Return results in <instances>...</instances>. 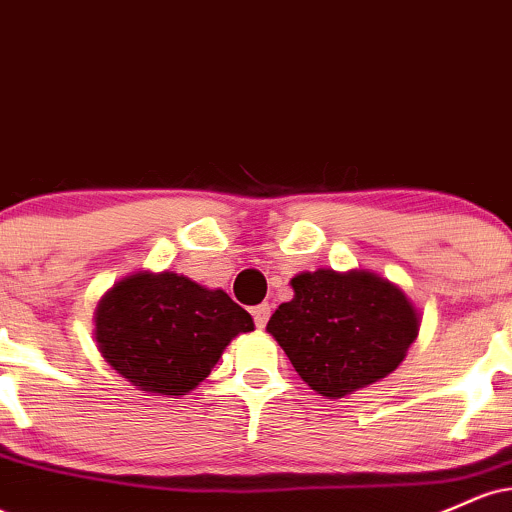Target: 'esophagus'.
<instances>
[{"label": "esophagus", "instance_id": "34e87169", "mask_svg": "<svg viewBox=\"0 0 512 512\" xmlns=\"http://www.w3.org/2000/svg\"><path fill=\"white\" fill-rule=\"evenodd\" d=\"M269 315H272V308H269V303H260V305H255V308H252V317H255V325L260 327V330L264 325H267Z\"/></svg>", "mask_w": 512, "mask_h": 512}]
</instances>
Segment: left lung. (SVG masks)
I'll list each match as a JSON object with an SVG mask.
<instances>
[{
	"instance_id": "8db88e82",
	"label": "left lung",
	"mask_w": 512,
	"mask_h": 512,
	"mask_svg": "<svg viewBox=\"0 0 512 512\" xmlns=\"http://www.w3.org/2000/svg\"><path fill=\"white\" fill-rule=\"evenodd\" d=\"M293 298L269 317L267 332L310 390L327 399L387 378L419 337L421 313L385 276L320 267L291 279Z\"/></svg>"
}]
</instances>
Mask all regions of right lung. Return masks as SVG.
<instances>
[{
    "mask_svg": "<svg viewBox=\"0 0 512 512\" xmlns=\"http://www.w3.org/2000/svg\"><path fill=\"white\" fill-rule=\"evenodd\" d=\"M93 337L110 368L149 395L182 397L219 363L231 339L255 330L223 289L175 272H134L103 293Z\"/></svg>",
    "mask_w": 512,
    "mask_h": 512,
    "instance_id": "right-lung-1",
    "label": "right lung"
}]
</instances>
